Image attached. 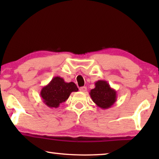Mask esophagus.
Listing matches in <instances>:
<instances>
[{"instance_id": "esophagus-1", "label": "esophagus", "mask_w": 159, "mask_h": 159, "mask_svg": "<svg viewBox=\"0 0 159 159\" xmlns=\"http://www.w3.org/2000/svg\"><path fill=\"white\" fill-rule=\"evenodd\" d=\"M86 90H87V88H86L85 86H83V87L80 88V91H81V92H83V93L86 92Z\"/></svg>"}]
</instances>
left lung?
Wrapping results in <instances>:
<instances>
[{
    "mask_svg": "<svg viewBox=\"0 0 159 159\" xmlns=\"http://www.w3.org/2000/svg\"><path fill=\"white\" fill-rule=\"evenodd\" d=\"M95 85V88L91 90L89 94L97 106L107 109L114 105L117 99L116 91L104 80L96 81Z\"/></svg>",
    "mask_w": 159,
    "mask_h": 159,
    "instance_id": "1",
    "label": "left lung"
}]
</instances>
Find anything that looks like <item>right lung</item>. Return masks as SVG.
Segmentation results:
<instances>
[{
  "label": "right lung",
  "instance_id": "add662e5",
  "mask_svg": "<svg viewBox=\"0 0 159 159\" xmlns=\"http://www.w3.org/2000/svg\"><path fill=\"white\" fill-rule=\"evenodd\" d=\"M79 88L74 82L66 83L60 76H55L41 91L44 104L50 108H57L65 102L72 92H77Z\"/></svg>",
  "mask_w": 159,
  "mask_h": 159
}]
</instances>
